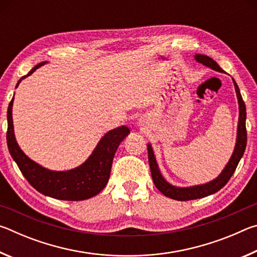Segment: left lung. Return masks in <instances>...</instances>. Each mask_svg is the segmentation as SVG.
I'll use <instances>...</instances> for the list:
<instances>
[{
    "instance_id": "obj_1",
    "label": "left lung",
    "mask_w": 257,
    "mask_h": 257,
    "mask_svg": "<svg viewBox=\"0 0 257 257\" xmlns=\"http://www.w3.org/2000/svg\"><path fill=\"white\" fill-rule=\"evenodd\" d=\"M195 60L197 62L204 64L208 68L213 69V70L224 72L222 69L219 67L214 60L211 59L210 56L203 55V54H196L195 55ZM234 89H236L238 104H239V120H238V128H237V141L236 146H234L233 153L230 158L229 162L225 165L222 172L220 173L219 177H216L214 180L203 185L191 186V187H176L164 179L163 176L161 175V171L159 169L158 162H156L155 155L153 149H152L151 144H147V151H149V162L151 168L152 178H153V182L156 188H158L164 196L169 198L176 199V201H191V199H197L202 197H206L208 195H212L219 191L222 187L227 185L230 178L233 175L234 170H236L239 161L242 158L243 152L246 149L247 144V132H246V106L245 103L242 101L240 90L236 84V81L232 78Z\"/></svg>"
}]
</instances>
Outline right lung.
<instances>
[{
	"label": "right lung",
	"instance_id": "right-lung-1",
	"mask_svg": "<svg viewBox=\"0 0 257 257\" xmlns=\"http://www.w3.org/2000/svg\"><path fill=\"white\" fill-rule=\"evenodd\" d=\"M38 63L27 76L21 77L20 81L42 66ZM12 97L8 107V133L7 143L12 159L16 161L21 173L35 189L45 196L62 199V201H84L97 195L106 186L110 178L112 161L120 143L128 136L130 130L125 125H121L106 133L98 142L93 153L79 167L68 171H53L42 167L35 161L30 160L18 145L15 137L14 121H12Z\"/></svg>",
	"mask_w": 257,
	"mask_h": 257
}]
</instances>
